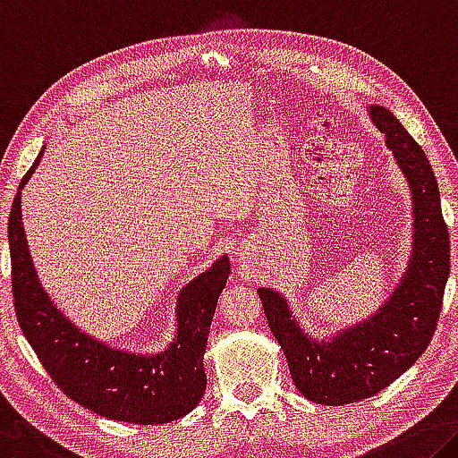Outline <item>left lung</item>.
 Wrapping results in <instances>:
<instances>
[{
	"label": "left lung",
	"mask_w": 458,
	"mask_h": 458,
	"mask_svg": "<svg viewBox=\"0 0 458 458\" xmlns=\"http://www.w3.org/2000/svg\"><path fill=\"white\" fill-rule=\"evenodd\" d=\"M369 115L386 132L387 148L411 191V255L395 289L371 318L318 340L295 320L285 297L259 287L268 328L283 348L295 387L324 405L360 402L408 371L437 330L451 271V238L430 161L387 107L371 106Z\"/></svg>",
	"instance_id": "left-lung-1"
}]
</instances>
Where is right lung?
Wrapping results in <instances>:
<instances>
[{"mask_svg":"<svg viewBox=\"0 0 458 458\" xmlns=\"http://www.w3.org/2000/svg\"><path fill=\"white\" fill-rule=\"evenodd\" d=\"M42 155L45 148L21 179L7 220L13 308L21 332L63 394L93 413L130 424H166L183 418L206 391L203 352L217 297L230 275L228 257L217 259L181 289L177 332L163 352H126L91 338L50 301L28 250L21 190Z\"/></svg>","mask_w":458,"mask_h":458,"instance_id":"add662e5","label":"right lung"}]
</instances>
